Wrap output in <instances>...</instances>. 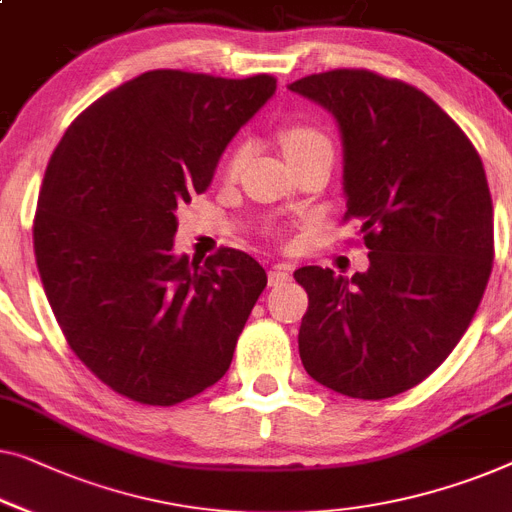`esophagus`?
Returning a JSON list of instances; mask_svg holds the SVG:
<instances>
[{"label": "esophagus", "instance_id": "esophagus-1", "mask_svg": "<svg viewBox=\"0 0 512 512\" xmlns=\"http://www.w3.org/2000/svg\"><path fill=\"white\" fill-rule=\"evenodd\" d=\"M288 279H291V272H288V268H284V265H274V268L268 272L270 286H281L286 284Z\"/></svg>", "mask_w": 512, "mask_h": 512}]
</instances>
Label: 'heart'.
Returning a JSON list of instances; mask_svg holds the SVG:
<instances>
[{
    "instance_id": "b5f03b06",
    "label": "heart",
    "mask_w": 512,
    "mask_h": 512,
    "mask_svg": "<svg viewBox=\"0 0 512 512\" xmlns=\"http://www.w3.org/2000/svg\"><path fill=\"white\" fill-rule=\"evenodd\" d=\"M279 143L284 147V154L288 157V161H291L295 157H302V154L316 150V147L330 145V138L325 136L321 129L311 127L307 122H286L279 127ZM244 157H247V145L244 143L233 145L226 159V173L228 175L238 173Z\"/></svg>"
}]
</instances>
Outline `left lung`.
<instances>
[{
    "label": "left lung",
    "instance_id": "left-lung-1",
    "mask_svg": "<svg viewBox=\"0 0 512 512\" xmlns=\"http://www.w3.org/2000/svg\"><path fill=\"white\" fill-rule=\"evenodd\" d=\"M337 117L344 221L360 224L369 270L293 272L309 295L298 346L311 379L339 395L411 390L453 353L483 300L494 210L480 154L425 92L367 69L291 85Z\"/></svg>",
    "mask_w": 512,
    "mask_h": 512
}]
</instances>
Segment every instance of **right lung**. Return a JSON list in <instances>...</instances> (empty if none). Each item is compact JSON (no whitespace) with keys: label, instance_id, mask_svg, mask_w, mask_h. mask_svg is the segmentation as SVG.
<instances>
[{"label":"right lung","instance_id":"right-lung-1","mask_svg":"<svg viewBox=\"0 0 512 512\" xmlns=\"http://www.w3.org/2000/svg\"><path fill=\"white\" fill-rule=\"evenodd\" d=\"M277 78L147 71L103 94L59 140L34 214L43 291L66 344L117 395L175 406L228 372L268 284L249 254L173 256L177 205L210 187L221 152Z\"/></svg>","mask_w":512,"mask_h":512}]
</instances>
